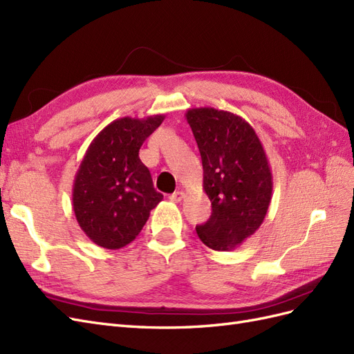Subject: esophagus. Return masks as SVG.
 <instances>
[{
  "mask_svg": "<svg viewBox=\"0 0 354 354\" xmlns=\"http://www.w3.org/2000/svg\"><path fill=\"white\" fill-rule=\"evenodd\" d=\"M183 198H185V194L180 192V190H178V192H174L173 195H169V199L173 201V203H180V201Z\"/></svg>",
  "mask_w": 354,
  "mask_h": 354,
  "instance_id": "obj_1",
  "label": "esophagus"
}]
</instances>
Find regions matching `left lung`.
I'll return each instance as SVG.
<instances>
[{
    "label": "left lung",
    "instance_id": "left-lung-1",
    "mask_svg": "<svg viewBox=\"0 0 354 354\" xmlns=\"http://www.w3.org/2000/svg\"><path fill=\"white\" fill-rule=\"evenodd\" d=\"M189 127L203 159L212 216L196 226L199 240L229 252L253 235L268 212L272 174L262 142L248 122L213 107L189 109Z\"/></svg>",
    "mask_w": 354,
    "mask_h": 354
}]
</instances>
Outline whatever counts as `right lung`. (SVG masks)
Here are the masks:
<instances>
[{
  "instance_id": "right-lung-1",
  "label": "right lung",
  "mask_w": 354,
  "mask_h": 354,
  "mask_svg": "<svg viewBox=\"0 0 354 354\" xmlns=\"http://www.w3.org/2000/svg\"><path fill=\"white\" fill-rule=\"evenodd\" d=\"M164 119V114L116 119L86 150L74 177L73 209L82 231L97 245L116 250L136 240L164 199L138 156Z\"/></svg>"
}]
</instances>
